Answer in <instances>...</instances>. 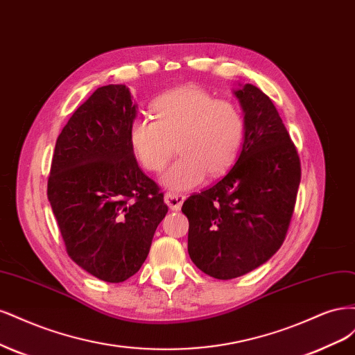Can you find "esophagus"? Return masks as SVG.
<instances>
[{
    "label": "esophagus",
    "instance_id": "esophagus-1",
    "mask_svg": "<svg viewBox=\"0 0 355 355\" xmlns=\"http://www.w3.org/2000/svg\"><path fill=\"white\" fill-rule=\"evenodd\" d=\"M184 199H186V196H182V194H178V193L169 191L165 194V203L168 205L171 211H180Z\"/></svg>",
    "mask_w": 355,
    "mask_h": 355
}]
</instances>
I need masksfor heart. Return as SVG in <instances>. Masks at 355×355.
Instances as JSON below:
<instances>
[{
  "mask_svg": "<svg viewBox=\"0 0 355 355\" xmlns=\"http://www.w3.org/2000/svg\"><path fill=\"white\" fill-rule=\"evenodd\" d=\"M155 121L135 118L128 128L132 152L144 169L164 173V184L189 190L230 169L242 150L246 122L242 110L230 100H218L199 87L169 91L153 103Z\"/></svg>",
  "mask_w": 355,
  "mask_h": 355,
  "instance_id": "1",
  "label": "heart"
}]
</instances>
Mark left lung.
<instances>
[{"label": "left lung", "instance_id": "1", "mask_svg": "<svg viewBox=\"0 0 355 355\" xmlns=\"http://www.w3.org/2000/svg\"><path fill=\"white\" fill-rule=\"evenodd\" d=\"M234 96L246 122L237 162L181 208L191 261L220 280L243 276L277 252L301 182L298 152L270 97L252 84L240 85Z\"/></svg>", "mask_w": 355, "mask_h": 355}]
</instances>
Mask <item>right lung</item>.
<instances>
[{"mask_svg": "<svg viewBox=\"0 0 355 355\" xmlns=\"http://www.w3.org/2000/svg\"><path fill=\"white\" fill-rule=\"evenodd\" d=\"M137 105L125 85L97 88L57 137L47 196L67 255L121 283L140 270L168 212L128 140Z\"/></svg>", "mask_w": 355, "mask_h": 355, "instance_id": "right-lung-1", "label": "right lung"}]
</instances>
